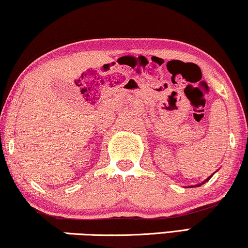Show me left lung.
I'll return each mask as SVG.
<instances>
[{"label":"left lung","mask_w":248,"mask_h":248,"mask_svg":"<svg viewBox=\"0 0 248 248\" xmlns=\"http://www.w3.org/2000/svg\"><path fill=\"white\" fill-rule=\"evenodd\" d=\"M211 177H212V176H209V177L207 178V180H206V181H205V182H207V181H209V180H211ZM205 182H203V183H202V184H204V183H205ZM202 184H199V185H196V186H201Z\"/></svg>","instance_id":"obj_1"}]
</instances>
